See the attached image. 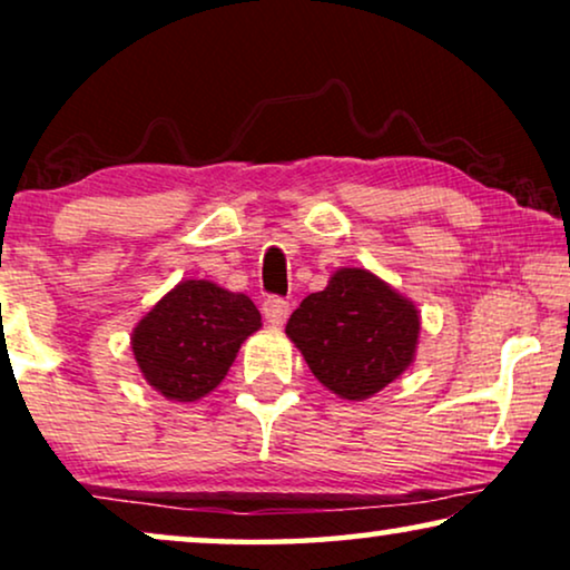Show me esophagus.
<instances>
[{"mask_svg": "<svg viewBox=\"0 0 570 570\" xmlns=\"http://www.w3.org/2000/svg\"><path fill=\"white\" fill-rule=\"evenodd\" d=\"M262 314L272 326H283L287 322V316H291V303L279 298V295H269V298H264L262 303Z\"/></svg>", "mask_w": 570, "mask_h": 570, "instance_id": "1", "label": "esophagus"}]
</instances>
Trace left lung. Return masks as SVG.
Segmentation results:
<instances>
[{
    "label": "left lung",
    "mask_w": 570,
    "mask_h": 570,
    "mask_svg": "<svg viewBox=\"0 0 570 570\" xmlns=\"http://www.w3.org/2000/svg\"><path fill=\"white\" fill-rule=\"evenodd\" d=\"M308 368L342 400H368L412 363L417 308L368 269L334 272L285 326Z\"/></svg>",
    "instance_id": "left-lung-1"
}]
</instances>
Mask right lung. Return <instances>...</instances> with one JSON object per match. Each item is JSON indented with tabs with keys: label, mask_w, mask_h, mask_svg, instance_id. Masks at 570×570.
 Returning <instances> with one entry per match:
<instances>
[{
	"label": "right lung",
	"mask_w": 570,
	"mask_h": 570,
	"mask_svg": "<svg viewBox=\"0 0 570 570\" xmlns=\"http://www.w3.org/2000/svg\"><path fill=\"white\" fill-rule=\"evenodd\" d=\"M259 326L248 295L186 279L135 326L131 350L147 384L166 400L194 402L220 384L240 342Z\"/></svg>",
	"instance_id": "add662e5"
}]
</instances>
